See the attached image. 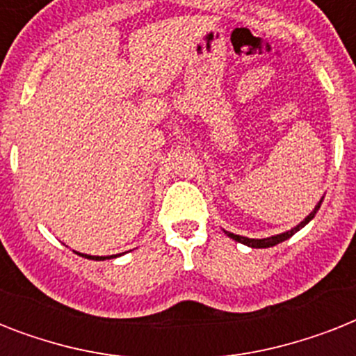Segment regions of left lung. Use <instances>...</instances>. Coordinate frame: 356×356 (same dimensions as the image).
I'll return each mask as SVG.
<instances>
[{"label": "left lung", "mask_w": 356, "mask_h": 356, "mask_svg": "<svg viewBox=\"0 0 356 356\" xmlns=\"http://www.w3.org/2000/svg\"><path fill=\"white\" fill-rule=\"evenodd\" d=\"M321 201H323V197H321L318 203H316L314 211L310 212L309 216L305 218L303 222H299L296 227H292L290 231H284V233H279V234H273V236H268V238H248V236H240V234H234V233H229V231H223V233L227 234L229 238H233L234 242H240L243 243V245H248V248H257V249H266V248H273V245H277V243L284 242V240H288L290 236H293V234L298 233L299 229H303L307 223L312 220V218L316 216V212L320 211L321 207Z\"/></svg>", "instance_id": "obj_1"}]
</instances>
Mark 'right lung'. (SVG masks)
<instances>
[{
  "label": "right lung",
  "instance_id": "add662e5",
  "mask_svg": "<svg viewBox=\"0 0 356 356\" xmlns=\"http://www.w3.org/2000/svg\"><path fill=\"white\" fill-rule=\"evenodd\" d=\"M81 257H85V259H90V260H107V259H116L120 254H111V257H96V254H85V253H79Z\"/></svg>",
  "mask_w": 356,
  "mask_h": 356
}]
</instances>
